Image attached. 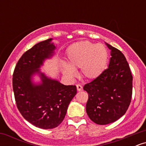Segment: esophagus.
I'll return each instance as SVG.
<instances>
[{"label":"esophagus","instance_id":"esophagus-1","mask_svg":"<svg viewBox=\"0 0 146 146\" xmlns=\"http://www.w3.org/2000/svg\"><path fill=\"white\" fill-rule=\"evenodd\" d=\"M76 86H77V90H78V91H80V90H82L83 87L81 84H78L76 85Z\"/></svg>","mask_w":146,"mask_h":146}]
</instances>
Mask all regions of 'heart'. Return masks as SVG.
Returning <instances> with one entry per match:
<instances>
[{
  "label": "heart",
  "mask_w": 146,
  "mask_h": 146,
  "mask_svg": "<svg viewBox=\"0 0 146 146\" xmlns=\"http://www.w3.org/2000/svg\"><path fill=\"white\" fill-rule=\"evenodd\" d=\"M70 66L64 64V74L69 78L75 76L72 68H81V74L84 78L93 80L98 78L104 71L108 60V50L104 45L89 41L74 43L67 50Z\"/></svg>",
  "instance_id": "heart-1"
}]
</instances>
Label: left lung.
Listing matches in <instances>:
<instances>
[{"instance_id":"1","label":"left lung","mask_w":146,"mask_h":146,"mask_svg":"<svg viewBox=\"0 0 146 146\" xmlns=\"http://www.w3.org/2000/svg\"><path fill=\"white\" fill-rule=\"evenodd\" d=\"M106 44L111 50L108 68L84 86L88 94L86 113L99 125L113 123L123 116L130 106L132 94V75L124 55Z\"/></svg>"}]
</instances>
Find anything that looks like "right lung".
<instances>
[{
	"instance_id": "add662e5",
	"label": "right lung",
	"mask_w": 146,
	"mask_h": 146,
	"mask_svg": "<svg viewBox=\"0 0 146 146\" xmlns=\"http://www.w3.org/2000/svg\"><path fill=\"white\" fill-rule=\"evenodd\" d=\"M51 38L35 44L18 61L13 73L15 101L27 121L38 128L52 129L64 119L68 104L77 93L75 85L65 86L46 78L38 69L46 58L53 56L56 48ZM39 73L42 84L35 85L31 77Z\"/></svg>"
}]
</instances>
